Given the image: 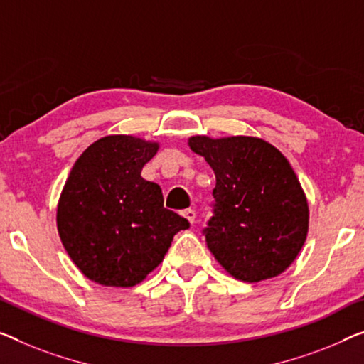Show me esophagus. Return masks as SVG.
I'll list each match as a JSON object with an SVG mask.
<instances>
[{"label": "esophagus", "mask_w": 364, "mask_h": 364, "mask_svg": "<svg viewBox=\"0 0 364 364\" xmlns=\"http://www.w3.org/2000/svg\"><path fill=\"white\" fill-rule=\"evenodd\" d=\"M182 216L186 218V220L190 223V225H193V221H195V211L193 210H183L182 211Z\"/></svg>", "instance_id": "esophagus-1"}]
</instances>
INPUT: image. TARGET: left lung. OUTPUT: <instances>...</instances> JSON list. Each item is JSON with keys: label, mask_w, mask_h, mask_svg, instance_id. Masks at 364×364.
<instances>
[{"label": "left lung", "mask_w": 364, "mask_h": 364, "mask_svg": "<svg viewBox=\"0 0 364 364\" xmlns=\"http://www.w3.org/2000/svg\"><path fill=\"white\" fill-rule=\"evenodd\" d=\"M187 143L216 177L205 236L218 264L245 283L282 275L309 231V205L288 159L257 136L195 135Z\"/></svg>", "instance_id": "8db88e82"}]
</instances>
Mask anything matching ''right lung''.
Listing matches in <instances>:
<instances>
[{"instance_id": "obj_1", "label": "right lung", "mask_w": 364, "mask_h": 364, "mask_svg": "<svg viewBox=\"0 0 364 364\" xmlns=\"http://www.w3.org/2000/svg\"><path fill=\"white\" fill-rule=\"evenodd\" d=\"M159 143L107 135L73 166L57 206L61 244L80 272L102 287L132 288L158 268L190 225L163 206V190L141 177Z\"/></svg>"}]
</instances>
